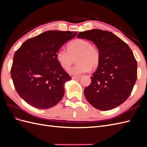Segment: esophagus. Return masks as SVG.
I'll use <instances>...</instances> for the list:
<instances>
[{
	"mask_svg": "<svg viewBox=\"0 0 147 147\" xmlns=\"http://www.w3.org/2000/svg\"><path fill=\"white\" fill-rule=\"evenodd\" d=\"M80 78V76H72V79H77Z\"/></svg>",
	"mask_w": 147,
	"mask_h": 147,
	"instance_id": "1",
	"label": "esophagus"
}]
</instances>
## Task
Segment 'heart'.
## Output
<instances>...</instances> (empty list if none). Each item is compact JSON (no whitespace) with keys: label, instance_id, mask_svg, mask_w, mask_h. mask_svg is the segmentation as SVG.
<instances>
[{"label":"heart","instance_id":"b5f03b06","mask_svg":"<svg viewBox=\"0 0 147 147\" xmlns=\"http://www.w3.org/2000/svg\"><path fill=\"white\" fill-rule=\"evenodd\" d=\"M75 57L77 63L67 70L74 75H81L96 68L100 58L98 49L84 39H75L69 44L67 50L61 48L56 53L57 61L65 69L72 64Z\"/></svg>","mask_w":147,"mask_h":147}]
</instances>
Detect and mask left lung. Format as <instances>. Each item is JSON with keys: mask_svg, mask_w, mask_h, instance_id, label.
I'll return each instance as SVG.
<instances>
[{"mask_svg": "<svg viewBox=\"0 0 147 147\" xmlns=\"http://www.w3.org/2000/svg\"><path fill=\"white\" fill-rule=\"evenodd\" d=\"M80 38L92 41L100 52V62L84 90L86 99L100 110L115 109L130 96L137 76V64L127 44L107 30L92 29L80 32Z\"/></svg>", "mask_w": 147, "mask_h": 147, "instance_id": "8db88e82", "label": "left lung"}]
</instances>
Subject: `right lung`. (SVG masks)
I'll return each instance as SVG.
<instances>
[{"instance_id": "right-lung-1", "label": "right lung", "mask_w": 147, "mask_h": 147, "mask_svg": "<svg viewBox=\"0 0 147 147\" xmlns=\"http://www.w3.org/2000/svg\"><path fill=\"white\" fill-rule=\"evenodd\" d=\"M77 32L48 30L25 41L13 57L11 77L18 94L35 108L56 105L72 79L56 60V53Z\"/></svg>"}]
</instances>
